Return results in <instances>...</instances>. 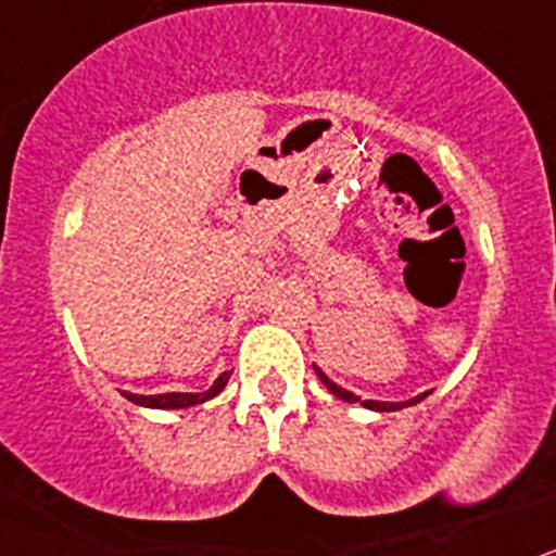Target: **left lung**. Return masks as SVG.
Returning <instances> with one entry per match:
<instances>
[{
    "instance_id": "obj_1",
    "label": "left lung",
    "mask_w": 556,
    "mask_h": 556,
    "mask_svg": "<svg viewBox=\"0 0 556 556\" xmlns=\"http://www.w3.org/2000/svg\"><path fill=\"white\" fill-rule=\"evenodd\" d=\"M314 370H317V376H320V381L328 387V392H331V395L342 397V401H348V404H356V401H362V397L353 395V392L345 390V387L333 384L331 378H328L320 367H314ZM426 395H429V392H420V395L409 397V401H362V406H367V409H372V412H397V409H404V406L420 404Z\"/></svg>"
}]
</instances>
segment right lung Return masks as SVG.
Instances as JSON below:
<instances>
[{"instance_id":"add662e5","label":"right lung","mask_w":556,"mask_h":556,"mask_svg":"<svg viewBox=\"0 0 556 556\" xmlns=\"http://www.w3.org/2000/svg\"><path fill=\"white\" fill-rule=\"evenodd\" d=\"M230 372H223V376L214 381L205 392H164V395H136V392H122V395L136 406H147V409H189L194 404H203L208 397L219 395L228 384Z\"/></svg>"}]
</instances>
